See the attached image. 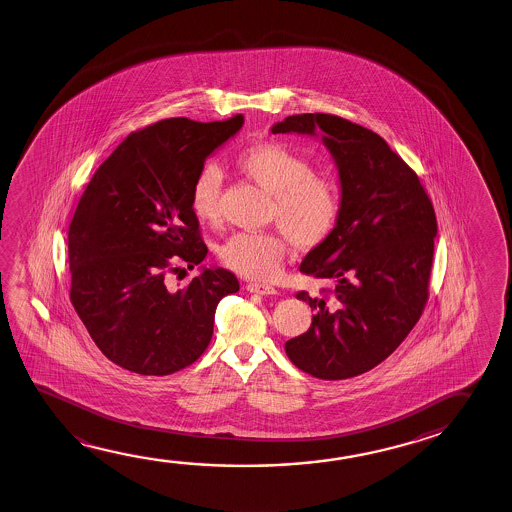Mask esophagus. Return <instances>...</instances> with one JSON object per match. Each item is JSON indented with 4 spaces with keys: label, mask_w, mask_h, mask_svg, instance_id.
<instances>
[{
    "label": "esophagus",
    "mask_w": 512,
    "mask_h": 512,
    "mask_svg": "<svg viewBox=\"0 0 512 512\" xmlns=\"http://www.w3.org/2000/svg\"><path fill=\"white\" fill-rule=\"evenodd\" d=\"M247 292L260 295H276L278 294V288L270 285H261V283H249L247 285Z\"/></svg>",
    "instance_id": "34e87169"
}]
</instances>
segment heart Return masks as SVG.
<instances>
[{"instance_id":"heart-1","label":"heart","mask_w":512,"mask_h":512,"mask_svg":"<svg viewBox=\"0 0 512 512\" xmlns=\"http://www.w3.org/2000/svg\"><path fill=\"white\" fill-rule=\"evenodd\" d=\"M236 168L265 193L272 195L269 220L283 231L238 233L231 236L220 256L227 267L252 279L278 276L290 240L299 249L326 242L340 215V190L328 175L279 143H256L234 159ZM220 174L215 166L200 168L191 184V211L204 222H217Z\"/></svg>"}]
</instances>
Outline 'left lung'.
<instances>
[{"instance_id":"8db88e82","label":"left lung","mask_w":512,"mask_h":512,"mask_svg":"<svg viewBox=\"0 0 512 512\" xmlns=\"http://www.w3.org/2000/svg\"><path fill=\"white\" fill-rule=\"evenodd\" d=\"M272 134L321 138L340 182V215L301 272L330 281L322 295L299 292L312 326L285 344L288 358L322 380L367 373L419 321L434 258L437 220L419 177L385 139L333 114H295Z\"/></svg>"}]
</instances>
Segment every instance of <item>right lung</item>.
I'll return each mask as SVG.
<instances>
[{
    "instance_id": "right-lung-1",
    "label": "right lung",
    "mask_w": 512,
    "mask_h": 512,
    "mask_svg": "<svg viewBox=\"0 0 512 512\" xmlns=\"http://www.w3.org/2000/svg\"><path fill=\"white\" fill-rule=\"evenodd\" d=\"M243 116L168 118L132 132L96 170L68 233L71 303L98 349L132 373L165 376L193 364L213 337L233 272L202 267L170 288V260L193 269L208 254L191 211V184Z\"/></svg>"
}]
</instances>
